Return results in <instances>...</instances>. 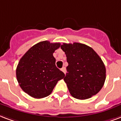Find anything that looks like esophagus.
<instances>
[{"instance_id": "1", "label": "esophagus", "mask_w": 121, "mask_h": 121, "mask_svg": "<svg viewBox=\"0 0 121 121\" xmlns=\"http://www.w3.org/2000/svg\"><path fill=\"white\" fill-rule=\"evenodd\" d=\"M61 70L65 74V73H66V69H65V67H62V68H61Z\"/></svg>"}]
</instances>
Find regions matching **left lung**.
I'll use <instances>...</instances> for the list:
<instances>
[{
  "label": "left lung",
  "mask_w": 121,
  "mask_h": 121,
  "mask_svg": "<svg viewBox=\"0 0 121 121\" xmlns=\"http://www.w3.org/2000/svg\"><path fill=\"white\" fill-rule=\"evenodd\" d=\"M61 49L69 63L64 81L71 95L86 99L96 95L106 79L105 67L101 58L91 47L78 42L63 43Z\"/></svg>",
  "instance_id": "8db88e82"
}]
</instances>
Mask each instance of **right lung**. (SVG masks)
Returning a JSON list of instances; mask_svg holds the SVG:
<instances>
[{
    "instance_id": "right-lung-1",
    "label": "right lung",
    "mask_w": 121,
    "mask_h": 121,
    "mask_svg": "<svg viewBox=\"0 0 121 121\" xmlns=\"http://www.w3.org/2000/svg\"><path fill=\"white\" fill-rule=\"evenodd\" d=\"M60 43L48 40L35 44L20 59L16 68V78L23 91L35 98L46 97L52 93L64 73L56 67L54 51Z\"/></svg>"
}]
</instances>
